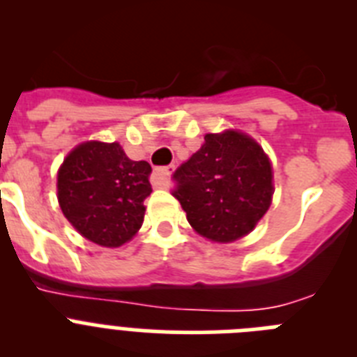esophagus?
Segmentation results:
<instances>
[{
    "label": "esophagus",
    "instance_id": "obj_1",
    "mask_svg": "<svg viewBox=\"0 0 357 357\" xmlns=\"http://www.w3.org/2000/svg\"><path fill=\"white\" fill-rule=\"evenodd\" d=\"M173 168H175L173 164H169V166H162V168H157L155 172H153V176H151L153 185H157V188H166L169 182V175H172Z\"/></svg>",
    "mask_w": 357,
    "mask_h": 357
}]
</instances>
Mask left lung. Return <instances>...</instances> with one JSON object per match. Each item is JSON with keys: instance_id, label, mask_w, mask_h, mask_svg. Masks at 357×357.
<instances>
[{"instance_id": "1", "label": "left lung", "mask_w": 357, "mask_h": 357, "mask_svg": "<svg viewBox=\"0 0 357 357\" xmlns=\"http://www.w3.org/2000/svg\"><path fill=\"white\" fill-rule=\"evenodd\" d=\"M172 195L188 222L211 241L248 234L270 207L272 166L263 148L234 130L207 134L206 143L173 173Z\"/></svg>"}]
</instances>
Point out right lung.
Listing matches in <instances>:
<instances>
[{"mask_svg":"<svg viewBox=\"0 0 357 357\" xmlns=\"http://www.w3.org/2000/svg\"><path fill=\"white\" fill-rule=\"evenodd\" d=\"M146 160H132L118 143L89 141L59 169V204L75 229L102 247H119L139 230L150 197Z\"/></svg>","mask_w":357,"mask_h":357,"instance_id":"obj_1","label":"right lung"}]
</instances>
